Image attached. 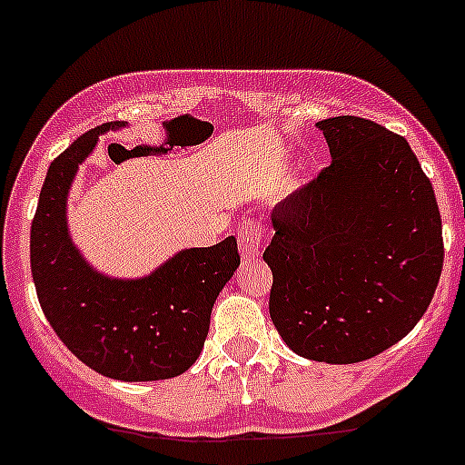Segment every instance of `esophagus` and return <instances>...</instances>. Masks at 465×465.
Listing matches in <instances>:
<instances>
[{
	"mask_svg": "<svg viewBox=\"0 0 465 465\" xmlns=\"http://www.w3.org/2000/svg\"><path fill=\"white\" fill-rule=\"evenodd\" d=\"M264 238V223L262 218H244L238 224V242H241L242 258H256L260 253V242Z\"/></svg>",
	"mask_w": 465,
	"mask_h": 465,
	"instance_id": "34e87169",
	"label": "esophagus"
}]
</instances>
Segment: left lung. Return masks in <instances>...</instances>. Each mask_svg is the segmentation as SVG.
<instances>
[{
    "instance_id": "left-lung-1",
    "label": "left lung",
    "mask_w": 465,
    "mask_h": 465,
    "mask_svg": "<svg viewBox=\"0 0 465 465\" xmlns=\"http://www.w3.org/2000/svg\"><path fill=\"white\" fill-rule=\"evenodd\" d=\"M318 127L333 161L273 209L269 313L298 355L355 364L426 313L443 267L441 216L404 136L360 116Z\"/></svg>"
}]
</instances>
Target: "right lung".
I'll return each instance as SVG.
<instances>
[{
  "mask_svg": "<svg viewBox=\"0 0 465 465\" xmlns=\"http://www.w3.org/2000/svg\"><path fill=\"white\" fill-rule=\"evenodd\" d=\"M121 125H96L50 163L30 227V269L44 315L73 355L112 380L156 381L185 373L201 355L241 253L227 236L176 253L141 280L105 278L84 262L65 227V198L99 134Z\"/></svg>",
  "mask_w": 465,
  "mask_h": 465,
  "instance_id": "1",
  "label": "right lung"
}]
</instances>
